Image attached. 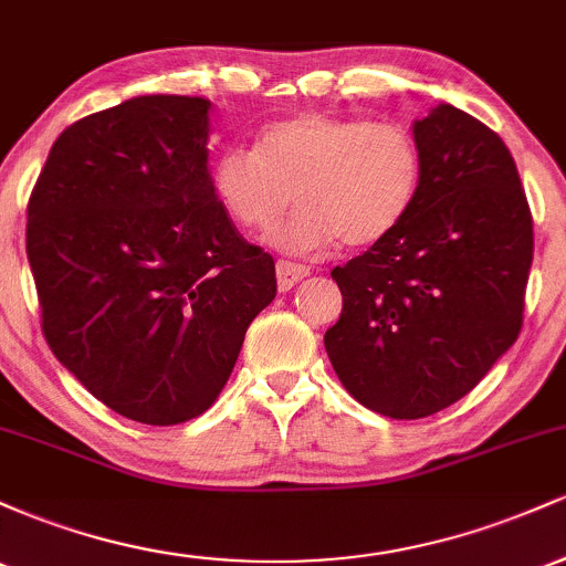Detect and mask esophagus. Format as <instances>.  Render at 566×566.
<instances>
[{"label": "esophagus", "mask_w": 566, "mask_h": 566, "mask_svg": "<svg viewBox=\"0 0 566 566\" xmlns=\"http://www.w3.org/2000/svg\"><path fill=\"white\" fill-rule=\"evenodd\" d=\"M311 271L305 269V265H297V263H287V261H279L276 263V284H279V292H290L295 287L301 279L308 276Z\"/></svg>", "instance_id": "esophagus-1"}]
</instances>
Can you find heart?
I'll return each instance as SVG.
<instances>
[{"label": "heart", "mask_w": 566, "mask_h": 566, "mask_svg": "<svg viewBox=\"0 0 566 566\" xmlns=\"http://www.w3.org/2000/svg\"><path fill=\"white\" fill-rule=\"evenodd\" d=\"M420 178L423 154L407 127L335 114L271 122L255 151L226 148L210 167L212 197L244 231H269L295 193L301 210L271 233L295 255L386 239L412 210Z\"/></svg>", "instance_id": "obj_1"}]
</instances>
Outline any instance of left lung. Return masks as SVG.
Returning <instances> with one entry per match:
<instances>
[{
  "instance_id": "8db88e82",
  "label": "left lung",
  "mask_w": 566,
  "mask_h": 566,
  "mask_svg": "<svg viewBox=\"0 0 566 566\" xmlns=\"http://www.w3.org/2000/svg\"><path fill=\"white\" fill-rule=\"evenodd\" d=\"M423 178L386 239L333 269L343 314L324 333L359 405L418 420L454 405L522 329L532 216L497 133L439 103L412 122Z\"/></svg>"
}]
</instances>
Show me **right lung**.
Masks as SVG:
<instances>
[{
    "mask_svg": "<svg viewBox=\"0 0 566 566\" xmlns=\"http://www.w3.org/2000/svg\"><path fill=\"white\" fill-rule=\"evenodd\" d=\"M210 112L207 97L138 95L84 116L57 135L29 199L50 348L146 426L205 412L276 297L274 258L212 197Z\"/></svg>",
    "mask_w": 566,
    "mask_h": 566,
    "instance_id": "obj_1",
    "label": "right lung"
}]
</instances>
